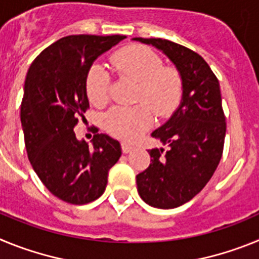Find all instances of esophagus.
Segmentation results:
<instances>
[{"mask_svg":"<svg viewBox=\"0 0 259 259\" xmlns=\"http://www.w3.org/2000/svg\"><path fill=\"white\" fill-rule=\"evenodd\" d=\"M134 149H135V146L132 145V144L122 143V152L125 153V154H127V153H131Z\"/></svg>","mask_w":259,"mask_h":259,"instance_id":"obj_1","label":"esophagus"}]
</instances>
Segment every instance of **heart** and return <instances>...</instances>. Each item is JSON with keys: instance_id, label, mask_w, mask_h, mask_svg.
I'll return each instance as SVG.
<instances>
[{"instance_id": "obj_1", "label": "heart", "mask_w": 259, "mask_h": 259, "mask_svg": "<svg viewBox=\"0 0 259 259\" xmlns=\"http://www.w3.org/2000/svg\"><path fill=\"white\" fill-rule=\"evenodd\" d=\"M111 63L122 76L139 83L137 100L149 105L157 115L168 116L179 106L183 96V80L172 67H163V62L153 50L134 45L119 50ZM87 95L96 106L109 101L110 75L102 66L93 65L87 75ZM153 123V114L145 105L115 106L105 116V127L110 134L134 140Z\"/></svg>"}]
</instances>
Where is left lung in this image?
Returning <instances> with one entry per match:
<instances>
[{"mask_svg":"<svg viewBox=\"0 0 259 259\" xmlns=\"http://www.w3.org/2000/svg\"><path fill=\"white\" fill-rule=\"evenodd\" d=\"M132 40L163 53L183 80L179 106L152 132L167 149H150L149 167L136 176L137 192L148 205L174 209L202 191L221 161L226 118L219 81L205 59L188 48L162 38Z\"/></svg>","mask_w":259,"mask_h":259,"instance_id":"8db88e82","label":"left lung"}]
</instances>
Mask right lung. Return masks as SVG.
<instances>
[{
    "instance_id": "obj_1",
    "label": "right lung",
    "mask_w": 259,
    "mask_h": 259,
    "mask_svg": "<svg viewBox=\"0 0 259 259\" xmlns=\"http://www.w3.org/2000/svg\"><path fill=\"white\" fill-rule=\"evenodd\" d=\"M124 38L66 36L42 50L27 72L20 106L27 154L50 193L65 202L97 200L109 170L122 155L113 137L96 134L89 145L77 140L74 127L89 107L85 83L93 62Z\"/></svg>"
}]
</instances>
